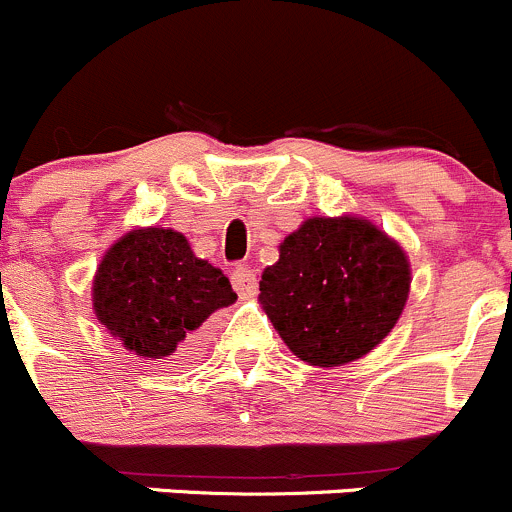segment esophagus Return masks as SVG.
I'll list each match as a JSON object with an SVG mask.
<instances>
[{"label": "esophagus", "mask_w": 512, "mask_h": 512, "mask_svg": "<svg viewBox=\"0 0 512 512\" xmlns=\"http://www.w3.org/2000/svg\"><path fill=\"white\" fill-rule=\"evenodd\" d=\"M231 281H234L236 293H239L241 298H251L256 293V286H258L256 271L251 266H246V263H239V266L234 268Z\"/></svg>", "instance_id": "34e87169"}]
</instances>
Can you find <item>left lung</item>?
<instances>
[{"mask_svg": "<svg viewBox=\"0 0 512 512\" xmlns=\"http://www.w3.org/2000/svg\"><path fill=\"white\" fill-rule=\"evenodd\" d=\"M411 268L366 219H308L261 276V303L301 361L341 366L366 356L401 318Z\"/></svg>", "mask_w": 512, "mask_h": 512, "instance_id": "left-lung-1", "label": "left lung"}]
</instances>
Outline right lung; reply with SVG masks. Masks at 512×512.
<instances>
[{"mask_svg":"<svg viewBox=\"0 0 512 512\" xmlns=\"http://www.w3.org/2000/svg\"><path fill=\"white\" fill-rule=\"evenodd\" d=\"M234 301L229 278L171 229L126 234L106 251L94 278L96 318L149 361L171 356L216 308Z\"/></svg>","mask_w":512,"mask_h":512,"instance_id":"obj_1","label":"right lung"}]
</instances>
